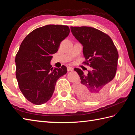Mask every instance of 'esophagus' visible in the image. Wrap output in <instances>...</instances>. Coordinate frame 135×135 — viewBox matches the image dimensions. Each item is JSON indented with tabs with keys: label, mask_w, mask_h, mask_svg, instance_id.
<instances>
[{
	"label": "esophagus",
	"mask_w": 135,
	"mask_h": 135,
	"mask_svg": "<svg viewBox=\"0 0 135 135\" xmlns=\"http://www.w3.org/2000/svg\"><path fill=\"white\" fill-rule=\"evenodd\" d=\"M67 70H68V71H73L74 70V68L71 67H68Z\"/></svg>",
	"instance_id": "1"
}]
</instances>
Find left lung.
<instances>
[{
	"label": "left lung",
	"mask_w": 135,
	"mask_h": 135,
	"mask_svg": "<svg viewBox=\"0 0 135 135\" xmlns=\"http://www.w3.org/2000/svg\"><path fill=\"white\" fill-rule=\"evenodd\" d=\"M74 36L83 46L84 62L93 68L87 75L79 68L81 82L75 85L76 93L80 98L95 101L104 96L115 75L118 53L111 38L92 27H71Z\"/></svg>",
	"instance_id": "1"
}]
</instances>
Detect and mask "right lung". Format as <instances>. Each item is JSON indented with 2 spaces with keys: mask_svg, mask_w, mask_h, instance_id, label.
Returning a JSON list of instances; mask_svg holds the SVG:
<instances>
[{
  "mask_svg": "<svg viewBox=\"0 0 135 135\" xmlns=\"http://www.w3.org/2000/svg\"><path fill=\"white\" fill-rule=\"evenodd\" d=\"M66 25H47L34 30L25 37L15 59L16 76L24 97L34 104L49 100L57 80L67 72V67L52 68V54L70 33Z\"/></svg>",
  "mask_w": 135,
  "mask_h": 135,
  "instance_id": "obj_1",
  "label": "right lung"
}]
</instances>
